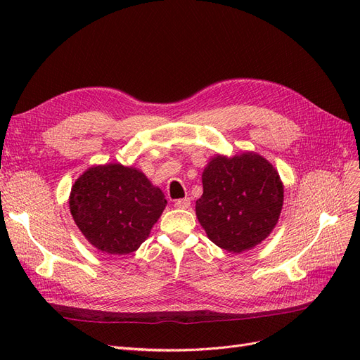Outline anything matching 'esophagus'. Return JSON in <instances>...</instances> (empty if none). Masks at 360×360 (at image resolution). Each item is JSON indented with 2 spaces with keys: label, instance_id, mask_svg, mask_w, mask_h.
Masks as SVG:
<instances>
[{
  "label": "esophagus",
  "instance_id": "34e87169",
  "mask_svg": "<svg viewBox=\"0 0 360 360\" xmlns=\"http://www.w3.org/2000/svg\"><path fill=\"white\" fill-rule=\"evenodd\" d=\"M174 207H177V209H189V207H191V200L189 198L176 200V202H174Z\"/></svg>",
  "mask_w": 360,
  "mask_h": 360
}]
</instances>
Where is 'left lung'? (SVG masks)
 I'll use <instances>...</instances> for the list:
<instances>
[{
	"mask_svg": "<svg viewBox=\"0 0 360 360\" xmlns=\"http://www.w3.org/2000/svg\"><path fill=\"white\" fill-rule=\"evenodd\" d=\"M282 204L279 174L263 156L217 155L204 168L202 195L195 212L216 246L240 254L274 231Z\"/></svg>",
	"mask_w": 360,
	"mask_h": 360,
	"instance_id": "obj_1",
	"label": "left lung"
}]
</instances>
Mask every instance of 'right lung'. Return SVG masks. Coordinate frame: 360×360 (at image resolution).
<instances>
[{
	"label": "right lung",
	"instance_id": "right-lung-1",
	"mask_svg": "<svg viewBox=\"0 0 360 360\" xmlns=\"http://www.w3.org/2000/svg\"><path fill=\"white\" fill-rule=\"evenodd\" d=\"M75 224L96 249L126 255L141 246L167 205L144 172L120 163L91 167L69 198Z\"/></svg>",
	"mask_w": 360,
	"mask_h": 360
}]
</instances>
